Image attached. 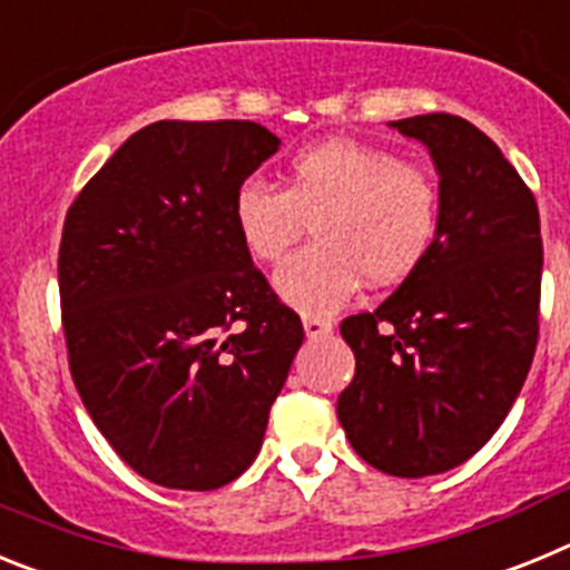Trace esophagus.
<instances>
[{
	"mask_svg": "<svg viewBox=\"0 0 570 570\" xmlns=\"http://www.w3.org/2000/svg\"><path fill=\"white\" fill-rule=\"evenodd\" d=\"M302 328H305V334H308L311 340H316V336H328L331 331H334V322L320 320V316H305V320H302Z\"/></svg>",
	"mask_w": 570,
	"mask_h": 570,
	"instance_id": "1",
	"label": "esophagus"
}]
</instances>
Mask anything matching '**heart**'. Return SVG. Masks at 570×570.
Returning a JSON list of instances; mask_svg holds the SVG:
<instances>
[{
  "label": "heart",
  "mask_w": 570,
  "mask_h": 570,
  "mask_svg": "<svg viewBox=\"0 0 570 570\" xmlns=\"http://www.w3.org/2000/svg\"><path fill=\"white\" fill-rule=\"evenodd\" d=\"M440 214L431 170L354 139L299 150L285 168V188L245 179L234 196L239 242L265 265L285 259L314 225V245L274 276L279 299L308 316L340 311L362 279L391 288L414 276L434 248Z\"/></svg>",
  "instance_id": "b5f03b06"
}]
</instances>
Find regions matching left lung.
I'll use <instances>...</instances> for the list:
<instances>
[{
    "label": "left lung",
    "instance_id": "1",
    "mask_svg": "<svg viewBox=\"0 0 570 570\" xmlns=\"http://www.w3.org/2000/svg\"><path fill=\"white\" fill-rule=\"evenodd\" d=\"M387 125L434 159L440 234L380 308L340 325L356 374L336 414L367 465L420 480L471 460L520 396L540 334V210L462 116Z\"/></svg>",
    "mask_w": 570,
    "mask_h": 570
}]
</instances>
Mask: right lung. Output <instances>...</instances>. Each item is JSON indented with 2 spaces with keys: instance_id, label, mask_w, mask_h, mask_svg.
Wrapping results in <instances>:
<instances>
[{
  "instance_id": "right-lung-1",
  "label": "right lung",
  "mask_w": 570,
  "mask_h": 570,
  "mask_svg": "<svg viewBox=\"0 0 570 570\" xmlns=\"http://www.w3.org/2000/svg\"><path fill=\"white\" fill-rule=\"evenodd\" d=\"M279 145L256 122L163 119L65 216L70 376L110 448L156 485L214 491L248 471L305 340L234 225L236 190Z\"/></svg>"
}]
</instances>
